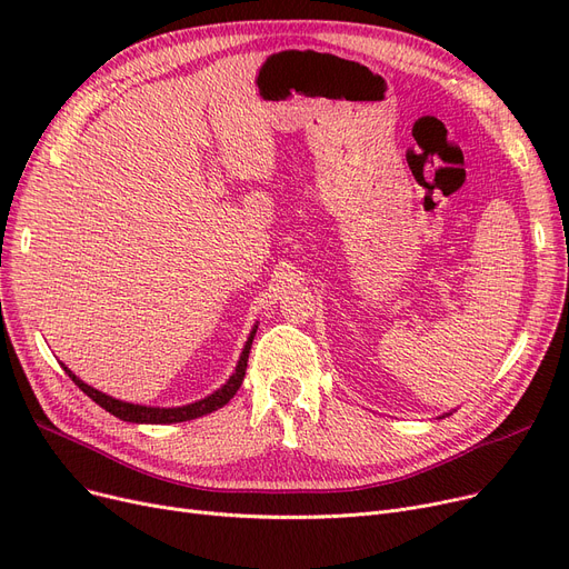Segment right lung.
Returning a JSON list of instances; mask_svg holds the SVG:
<instances>
[{
  "label": "right lung",
  "instance_id": "1",
  "mask_svg": "<svg viewBox=\"0 0 569 569\" xmlns=\"http://www.w3.org/2000/svg\"><path fill=\"white\" fill-rule=\"evenodd\" d=\"M256 330L258 325L253 327V332L249 335V341L242 350V355H239V362L234 367V373L228 378V382L223 387H219V390L214 395H209L196 403H189V406H179V408H154V406H138V403H127V401H119V399H112L99 390H94V387H89L87 382H82L73 371H69L64 365V371L69 373V378L80 387V390L97 401L103 410H108L110 415L119 417V420L124 422H133V425H174V422H187V420H196V417H202L207 412H214L219 408H223L239 390V385H242L244 380V373H247V362H249V350H251V343H253V337H256Z\"/></svg>",
  "mask_w": 569,
  "mask_h": 569
}]
</instances>
